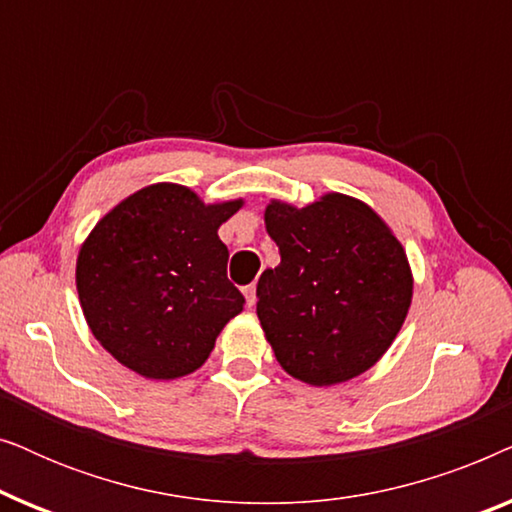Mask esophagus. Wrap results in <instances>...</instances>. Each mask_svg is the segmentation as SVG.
Masks as SVG:
<instances>
[{"label":"esophagus","mask_w":512,"mask_h":512,"mask_svg":"<svg viewBox=\"0 0 512 512\" xmlns=\"http://www.w3.org/2000/svg\"><path fill=\"white\" fill-rule=\"evenodd\" d=\"M244 298H247V305H249V307L256 305V284L244 286Z\"/></svg>","instance_id":"34e87169"}]
</instances>
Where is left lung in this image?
I'll return each mask as SVG.
<instances>
[{
	"label": "left lung",
	"instance_id": "8db88e82",
	"mask_svg": "<svg viewBox=\"0 0 512 512\" xmlns=\"http://www.w3.org/2000/svg\"><path fill=\"white\" fill-rule=\"evenodd\" d=\"M265 230L282 263L256 286V314L279 366L331 387L373 368L412 303L403 244L366 202L326 193L307 207L272 200Z\"/></svg>",
	"mask_w": 512,
	"mask_h": 512
}]
</instances>
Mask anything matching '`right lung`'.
<instances>
[{
	"mask_svg": "<svg viewBox=\"0 0 512 512\" xmlns=\"http://www.w3.org/2000/svg\"><path fill=\"white\" fill-rule=\"evenodd\" d=\"M244 200L205 205L191 188L153 184L104 214L81 244L76 291L90 331L149 380L198 370L244 296L219 240Z\"/></svg>",
	"mask_w": 512,
	"mask_h": 512,
	"instance_id": "right-lung-1",
	"label": "right lung"
}]
</instances>
